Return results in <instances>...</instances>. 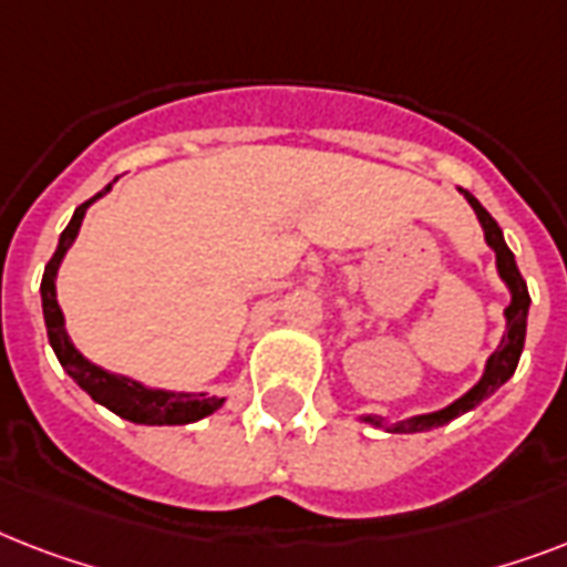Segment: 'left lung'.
Instances as JSON below:
<instances>
[{
    "label": "left lung",
    "mask_w": 567,
    "mask_h": 567,
    "mask_svg": "<svg viewBox=\"0 0 567 567\" xmlns=\"http://www.w3.org/2000/svg\"><path fill=\"white\" fill-rule=\"evenodd\" d=\"M462 190V188H458ZM465 199L471 203V208L476 212V220L483 226L485 231V244L494 249V258H497V274L501 279L506 282L512 293V302L506 306V332L501 338V347L488 355V362H485V371L480 377L467 394H462L458 400H453L450 405L439 409V412H430V414H414V417H405V421H396V423H388L385 417H379V414H364L362 421L371 423V426H379V430L385 432H426V430H435V426H444V423L456 421L458 414L471 412L474 405H480L485 396H492L497 388L506 382V379L515 373L518 368V359H520V350H524V338H527V315H529V291H527V282H524V276H520L518 265H515V256H512V249L506 247V240H503V229L497 226L492 214L485 212L480 199L474 194H467L462 190Z\"/></svg>",
    "instance_id": "8db88e82"
}]
</instances>
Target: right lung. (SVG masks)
I'll return each instance as SVG.
<instances>
[{
    "label": "right lung",
    "mask_w": 567,
    "mask_h": 567,
    "mask_svg": "<svg viewBox=\"0 0 567 567\" xmlns=\"http://www.w3.org/2000/svg\"><path fill=\"white\" fill-rule=\"evenodd\" d=\"M111 190V185L105 190L82 203L75 208L73 220L66 223V229L61 231L58 238L55 256L49 258L47 270H43V282H40V300H43V320H47V336L49 344L55 350L58 362L70 377L79 382L82 391L96 400L100 405L111 409L120 417H126L132 423H146V426H176V423H194L199 417H208L220 409L226 400L223 396H208V394H185V391H164V388H146L141 382L128 377H120V373H111L100 364H93L91 359H84L75 344L70 341L64 329V311L58 306L55 297V279L58 267L64 261L66 249L73 247L75 235L82 229L84 212L91 208V203H96L100 196H105Z\"/></svg>",
    "instance_id": "add662e5"
}]
</instances>
